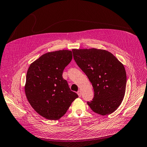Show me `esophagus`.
I'll use <instances>...</instances> for the list:
<instances>
[{"label": "esophagus", "mask_w": 147, "mask_h": 147, "mask_svg": "<svg viewBox=\"0 0 147 147\" xmlns=\"http://www.w3.org/2000/svg\"><path fill=\"white\" fill-rule=\"evenodd\" d=\"M77 93H78V96H79V97H81V91H78V92H77Z\"/></svg>", "instance_id": "esophagus-1"}]
</instances>
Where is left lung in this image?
<instances>
[{"label": "left lung", "mask_w": 147, "mask_h": 147, "mask_svg": "<svg viewBox=\"0 0 147 147\" xmlns=\"http://www.w3.org/2000/svg\"><path fill=\"white\" fill-rule=\"evenodd\" d=\"M72 51L75 62L93 87L94 97L87 104L98 114L112 113L125 96L127 74L124 66L106 50L74 49Z\"/></svg>", "instance_id": "1"}]
</instances>
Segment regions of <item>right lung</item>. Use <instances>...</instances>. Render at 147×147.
I'll use <instances>...</instances> for the list:
<instances>
[{
    "instance_id": "1",
    "label": "right lung",
    "mask_w": 147,
    "mask_h": 147,
    "mask_svg": "<svg viewBox=\"0 0 147 147\" xmlns=\"http://www.w3.org/2000/svg\"><path fill=\"white\" fill-rule=\"evenodd\" d=\"M72 51L60 50L43 54L27 72L25 93L34 110L47 120H57L78 97L71 91L63 73L72 60Z\"/></svg>"
}]
</instances>
